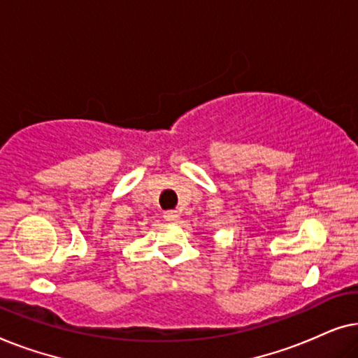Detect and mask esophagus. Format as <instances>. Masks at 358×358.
Instances as JSON below:
<instances>
[{"instance_id": "esophagus-1", "label": "esophagus", "mask_w": 358, "mask_h": 358, "mask_svg": "<svg viewBox=\"0 0 358 358\" xmlns=\"http://www.w3.org/2000/svg\"><path fill=\"white\" fill-rule=\"evenodd\" d=\"M163 217H164L166 222H169V223H178L179 218H180V215H179L178 210H169V212H166V213L163 215Z\"/></svg>"}]
</instances>
